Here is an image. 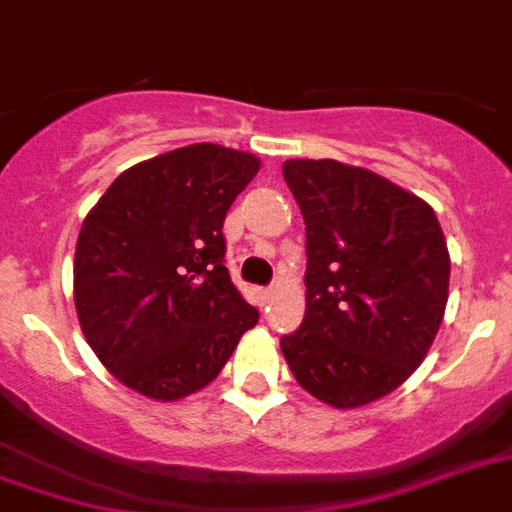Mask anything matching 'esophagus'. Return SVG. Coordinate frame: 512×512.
<instances>
[{"instance_id":"34e87169","label":"esophagus","mask_w":512,"mask_h":512,"mask_svg":"<svg viewBox=\"0 0 512 512\" xmlns=\"http://www.w3.org/2000/svg\"><path fill=\"white\" fill-rule=\"evenodd\" d=\"M270 297H273V289H257V299H260V305H268Z\"/></svg>"}]
</instances>
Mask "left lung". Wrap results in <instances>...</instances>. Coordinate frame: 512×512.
<instances>
[{
    "mask_svg": "<svg viewBox=\"0 0 512 512\" xmlns=\"http://www.w3.org/2000/svg\"><path fill=\"white\" fill-rule=\"evenodd\" d=\"M307 234V310L281 352L297 384L339 410L394 392L423 363L447 307L450 252L431 205L371 170L286 160Z\"/></svg>",
    "mask_w": 512,
    "mask_h": 512,
    "instance_id": "obj_1",
    "label": "left lung"
}]
</instances>
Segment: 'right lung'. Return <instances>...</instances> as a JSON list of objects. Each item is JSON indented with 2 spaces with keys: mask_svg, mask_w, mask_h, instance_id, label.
<instances>
[{
  "mask_svg": "<svg viewBox=\"0 0 512 512\" xmlns=\"http://www.w3.org/2000/svg\"><path fill=\"white\" fill-rule=\"evenodd\" d=\"M260 170L249 152L191 144L123 170L76 244L73 297L94 355L160 402L223 371L260 313L226 268L223 220Z\"/></svg>",
  "mask_w": 512,
  "mask_h": 512,
  "instance_id": "add662e5",
  "label": "right lung"
}]
</instances>
